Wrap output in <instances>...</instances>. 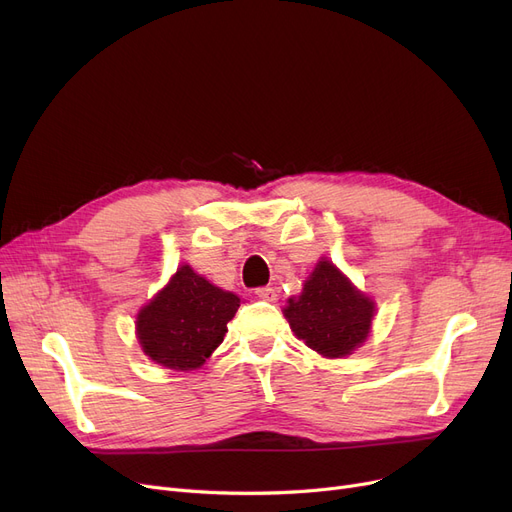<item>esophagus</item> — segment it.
Wrapping results in <instances>:
<instances>
[{
    "label": "esophagus",
    "instance_id": "1",
    "mask_svg": "<svg viewBox=\"0 0 512 512\" xmlns=\"http://www.w3.org/2000/svg\"><path fill=\"white\" fill-rule=\"evenodd\" d=\"M255 295H257L259 299H263V301H270V303H276V301H278V293H276V288H272V286L257 288Z\"/></svg>",
    "mask_w": 512,
    "mask_h": 512
}]
</instances>
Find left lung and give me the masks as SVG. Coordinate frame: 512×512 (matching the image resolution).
I'll return each instance as SVG.
<instances>
[{
    "label": "left lung",
    "mask_w": 512,
    "mask_h": 512,
    "mask_svg": "<svg viewBox=\"0 0 512 512\" xmlns=\"http://www.w3.org/2000/svg\"><path fill=\"white\" fill-rule=\"evenodd\" d=\"M374 314V299L326 257L303 282L301 295L288 299L284 307L295 337L330 360L347 358L366 343Z\"/></svg>",
    "instance_id": "left-lung-1"
}]
</instances>
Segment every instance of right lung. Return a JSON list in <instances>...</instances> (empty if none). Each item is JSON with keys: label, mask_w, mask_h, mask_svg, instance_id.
Masks as SVG:
<instances>
[{"label": "right lung", "mask_w": 512, "mask_h": 512, "mask_svg": "<svg viewBox=\"0 0 512 512\" xmlns=\"http://www.w3.org/2000/svg\"><path fill=\"white\" fill-rule=\"evenodd\" d=\"M240 297L211 284L188 263L136 316V337L144 355L163 368H201L224 341Z\"/></svg>", "instance_id": "obj_1"}]
</instances>
